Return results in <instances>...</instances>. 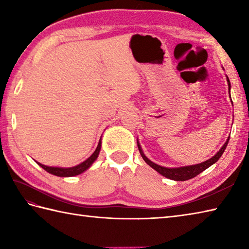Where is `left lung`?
<instances>
[{"label": "left lung", "instance_id": "8db88e82", "mask_svg": "<svg viewBox=\"0 0 249 249\" xmlns=\"http://www.w3.org/2000/svg\"><path fill=\"white\" fill-rule=\"evenodd\" d=\"M227 82H228V88H229V93H230V88H231V84L229 81V78L227 77ZM230 139V136L228 137V139L225 141V143L221 145L220 149L215 153V154L210 157L209 160H206L202 162H199V163H194V165H185V166H174V167H166V166H161V165H158V163L152 161L149 157H147L143 150H142L140 142L137 138V145H138V149L140 154L143 158L144 161L149 165L150 167H152L154 170H156L158 173H160L161 176H163L167 178H170V179H174V181H186V179L189 178H193L195 177H197L199 173H201L202 171H204L206 168H209L210 166H212L213 163H215L217 161L220 156L223 155V153L225 152L227 144H228Z\"/></svg>", "mask_w": 249, "mask_h": 249}]
</instances>
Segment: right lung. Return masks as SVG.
Segmentation results:
<instances>
[{"mask_svg": "<svg viewBox=\"0 0 249 249\" xmlns=\"http://www.w3.org/2000/svg\"><path fill=\"white\" fill-rule=\"evenodd\" d=\"M100 146H102V138L99 139L98 143L95 147V150L89 154L86 160H83L81 162L76 163V165L71 166V167H61V166H47L45 163L38 162L37 160H35L38 165L46 170L47 172H49L53 176L56 177H75L80 174L82 172H84L86 170L92 166V163L97 160L98 154L100 152Z\"/></svg>", "mask_w": 249, "mask_h": 249, "instance_id": "right-lung-1", "label": "right lung"}]
</instances>
